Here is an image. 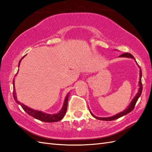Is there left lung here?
Wrapping results in <instances>:
<instances>
[{
    "mask_svg": "<svg viewBox=\"0 0 152 152\" xmlns=\"http://www.w3.org/2000/svg\"><path fill=\"white\" fill-rule=\"evenodd\" d=\"M119 57H127V58H131V59H133L135 61V59L134 57L132 56V55L131 53H124L121 55V56H119ZM138 67L140 68V76H139V82H138V86H139V88H138V93H137V95H135L134 97L133 98V99L132 100L130 104L129 105L127 106V108H126L125 110H124L123 112L119 113V114H117L116 115H114L113 116H111V117H108V118H99V117H96V116H95V115H93V113L90 111L89 110V112L90 113H91V114L92 115V116H93L95 118L97 119H99V120H103V121H113V120H115V119H118L119 118H121L122 117V116H124L126 114H129V113H130L134 109V106H135V104H136V103L138 101V98L140 97V96L141 95V93H142V80H141V78H142V70L140 69V67L138 66Z\"/></svg>",
    "mask_w": 152,
    "mask_h": 152,
    "instance_id": "1",
    "label": "left lung"
}]
</instances>
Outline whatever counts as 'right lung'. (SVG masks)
Listing matches in <instances>:
<instances>
[{
	"label": "right lung",
	"instance_id": "add662e5",
	"mask_svg": "<svg viewBox=\"0 0 152 152\" xmlns=\"http://www.w3.org/2000/svg\"><path fill=\"white\" fill-rule=\"evenodd\" d=\"M26 56V55H25ZM24 56L21 59H20L18 64V67L20 65V63L22 60V59L25 57ZM18 74V72H17ZM16 76V75H15ZM13 86H14V91H13V96H14V99L15 100V101L18 103V104H20L22 108L24 110L25 112H26L27 114L33 117L34 118L38 119V120H40L42 121H44V122H48V123H51V122H57L60 121L61 119H62L64 117V115H65L66 112V109H67V105H68V100H69V96L70 92L68 93L66 95L65 99H64V101L63 103V107L61 108V110L57 113V114H47V113L43 112L42 111L39 110H34L31 108L28 107L26 105H25L23 104H22L19 101H18V100L17 99V96H16V93H15V83H14V80H13Z\"/></svg>",
	"mask_w": 152,
	"mask_h": 152
}]
</instances>
